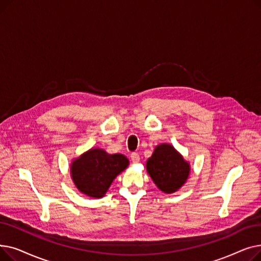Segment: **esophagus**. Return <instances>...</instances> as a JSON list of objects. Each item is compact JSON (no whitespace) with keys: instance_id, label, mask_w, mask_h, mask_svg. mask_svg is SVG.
I'll use <instances>...</instances> for the list:
<instances>
[{"instance_id":"34e87169","label":"esophagus","mask_w":261,"mask_h":261,"mask_svg":"<svg viewBox=\"0 0 261 261\" xmlns=\"http://www.w3.org/2000/svg\"><path fill=\"white\" fill-rule=\"evenodd\" d=\"M130 158H131V161H132L133 163H139V162H140V154H139V153L132 152L131 155H130Z\"/></svg>"}]
</instances>
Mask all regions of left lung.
<instances>
[{"label":"left lung","instance_id":"1","mask_svg":"<svg viewBox=\"0 0 261 261\" xmlns=\"http://www.w3.org/2000/svg\"><path fill=\"white\" fill-rule=\"evenodd\" d=\"M146 169L159 189L165 194H172L185 184L190 165L173 146L161 144L148 159Z\"/></svg>","mask_w":261,"mask_h":261}]
</instances>
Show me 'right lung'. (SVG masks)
<instances>
[{"mask_svg": "<svg viewBox=\"0 0 261 261\" xmlns=\"http://www.w3.org/2000/svg\"><path fill=\"white\" fill-rule=\"evenodd\" d=\"M128 165L129 160L125 155L109 154L102 149L92 148L72 162L71 175L80 193L92 198H101Z\"/></svg>", "mask_w": 261, "mask_h": 261, "instance_id": "obj_1", "label": "right lung"}]
</instances>
